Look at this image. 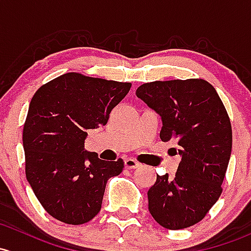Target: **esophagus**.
Listing matches in <instances>:
<instances>
[{
  "label": "esophagus",
  "mask_w": 251,
  "mask_h": 251,
  "mask_svg": "<svg viewBox=\"0 0 251 251\" xmlns=\"http://www.w3.org/2000/svg\"><path fill=\"white\" fill-rule=\"evenodd\" d=\"M124 163H125V167L128 168V170H134V168L139 167V163L134 159H126Z\"/></svg>",
  "instance_id": "34e87169"
}]
</instances>
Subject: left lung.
I'll return each mask as SVG.
<instances>
[{"label":"left lung","mask_w":251,"mask_h":251,"mask_svg":"<svg viewBox=\"0 0 251 251\" xmlns=\"http://www.w3.org/2000/svg\"><path fill=\"white\" fill-rule=\"evenodd\" d=\"M136 95L161 117L162 142L180 155L173 178L159 176L148 191L149 212L168 230L190 227L220 197L232 149L230 118L218 92L203 79L146 83Z\"/></svg>","instance_id":"obj_1"}]
</instances>
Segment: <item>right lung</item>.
Wrapping results in <instances>:
<instances>
[{"mask_svg": "<svg viewBox=\"0 0 251 251\" xmlns=\"http://www.w3.org/2000/svg\"><path fill=\"white\" fill-rule=\"evenodd\" d=\"M131 83L71 72L36 91L23 131L25 172L37 200L52 218L70 225L101 210L108 179L124 161H104L84 149L88 130L107 124Z\"/></svg>", "mask_w": 251, "mask_h": 251, "instance_id": "1", "label": "right lung"}]
</instances>
